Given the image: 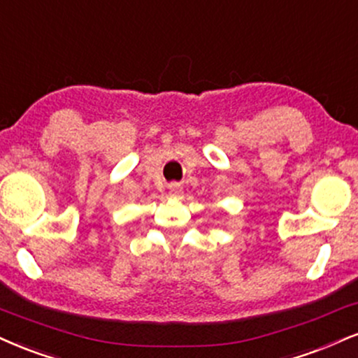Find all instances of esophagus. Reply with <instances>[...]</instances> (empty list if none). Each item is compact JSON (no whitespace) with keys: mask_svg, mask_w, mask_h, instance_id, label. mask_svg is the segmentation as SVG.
I'll return each mask as SVG.
<instances>
[{"mask_svg":"<svg viewBox=\"0 0 358 358\" xmlns=\"http://www.w3.org/2000/svg\"><path fill=\"white\" fill-rule=\"evenodd\" d=\"M170 196L171 198H176V200H180V198H183V190L180 185H170Z\"/></svg>","mask_w":358,"mask_h":358,"instance_id":"esophagus-1","label":"esophagus"}]
</instances>
